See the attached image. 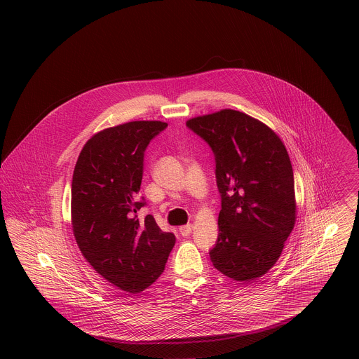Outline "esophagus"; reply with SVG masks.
<instances>
[{"label": "esophagus", "mask_w": 359, "mask_h": 359, "mask_svg": "<svg viewBox=\"0 0 359 359\" xmlns=\"http://www.w3.org/2000/svg\"><path fill=\"white\" fill-rule=\"evenodd\" d=\"M192 229H194V226H192L191 223H188L186 226H180V227H179V233H180L183 237H187V236H189V234L192 233Z\"/></svg>", "instance_id": "34e87169"}]
</instances>
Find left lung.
Listing matches in <instances>:
<instances>
[{
    "mask_svg": "<svg viewBox=\"0 0 359 359\" xmlns=\"http://www.w3.org/2000/svg\"><path fill=\"white\" fill-rule=\"evenodd\" d=\"M187 126L215 156L222 210L211 262L236 281L256 280L281 256L296 221L287 148L269 126L231 109L191 118Z\"/></svg>",
    "mask_w": 359,
    "mask_h": 359,
    "instance_id": "1",
    "label": "left lung"
}]
</instances>
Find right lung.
<instances>
[{"label": "right lung", "instance_id": "1", "mask_svg": "<svg viewBox=\"0 0 359 359\" xmlns=\"http://www.w3.org/2000/svg\"><path fill=\"white\" fill-rule=\"evenodd\" d=\"M168 123L132 121L91 137L79 154L71 184L72 231L82 255L104 280L129 293L152 285L164 272L175 236L163 231L138 191L144 152Z\"/></svg>", "mask_w": 359, "mask_h": 359}]
</instances>
